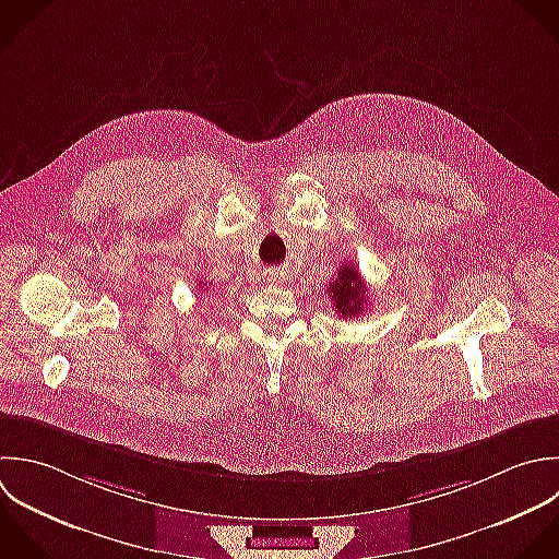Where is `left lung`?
Wrapping results in <instances>:
<instances>
[{"label":"left lung","instance_id":"left-lung-1","mask_svg":"<svg viewBox=\"0 0 559 559\" xmlns=\"http://www.w3.org/2000/svg\"><path fill=\"white\" fill-rule=\"evenodd\" d=\"M340 318H359L368 305V289L353 263H342L337 276L326 287Z\"/></svg>","mask_w":559,"mask_h":559}]
</instances>
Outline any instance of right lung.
<instances>
[{
    "label": "right lung",
    "mask_w": 559,
    "mask_h": 559,
    "mask_svg": "<svg viewBox=\"0 0 559 559\" xmlns=\"http://www.w3.org/2000/svg\"><path fill=\"white\" fill-rule=\"evenodd\" d=\"M200 289H202V283H200Z\"/></svg>",
    "instance_id": "right-lung-1"
}]
</instances>
